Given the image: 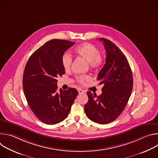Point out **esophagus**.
Listing matches in <instances>:
<instances>
[{
    "mask_svg": "<svg viewBox=\"0 0 158 158\" xmlns=\"http://www.w3.org/2000/svg\"><path fill=\"white\" fill-rule=\"evenodd\" d=\"M78 93L79 94H83L84 93V91H83V90H82L81 89H78Z\"/></svg>",
    "mask_w": 158,
    "mask_h": 158,
    "instance_id": "1",
    "label": "esophagus"
}]
</instances>
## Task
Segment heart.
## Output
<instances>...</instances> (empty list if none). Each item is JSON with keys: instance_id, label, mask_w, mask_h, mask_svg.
Listing matches in <instances>:
<instances>
[{"instance_id": "1", "label": "heart", "mask_w": 158, "mask_h": 158, "mask_svg": "<svg viewBox=\"0 0 158 158\" xmlns=\"http://www.w3.org/2000/svg\"><path fill=\"white\" fill-rule=\"evenodd\" d=\"M74 52L89 62L90 67L93 69H98L103 64L102 55L99 52L98 47L91 43L84 42L79 44L74 49ZM61 62L65 71L70 69L73 62L71 56L67 52L64 53L62 56ZM89 79L88 76H81L77 77V81L79 83L84 84Z\"/></svg>"}]
</instances>
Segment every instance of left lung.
I'll list each match as a JSON object with an SVG mask.
<instances>
[{
    "label": "left lung",
    "mask_w": 158,
    "mask_h": 158,
    "mask_svg": "<svg viewBox=\"0 0 158 158\" xmlns=\"http://www.w3.org/2000/svg\"><path fill=\"white\" fill-rule=\"evenodd\" d=\"M106 52V62L97 79L103 84L99 96L87 92L88 102L84 106L87 117L92 121L109 124L116 119L126 107L133 86L132 74L123 52L110 40L99 38Z\"/></svg>",
    "instance_id": "1"
}]
</instances>
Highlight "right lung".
Here are the masks:
<instances>
[{
	"instance_id": "1",
	"label": "right lung",
	"mask_w": 158,
	"mask_h": 158,
	"mask_svg": "<svg viewBox=\"0 0 158 158\" xmlns=\"http://www.w3.org/2000/svg\"><path fill=\"white\" fill-rule=\"evenodd\" d=\"M75 42L52 39L37 49L29 57L23 74L25 97L35 116L46 124H56L69 115L78 94L77 89L57 90L56 79L65 74L61 58Z\"/></svg>"
}]
</instances>
